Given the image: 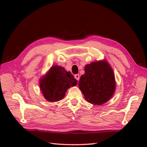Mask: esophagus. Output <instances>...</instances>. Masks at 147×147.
Segmentation results:
<instances>
[{
    "instance_id": "esophagus-1",
    "label": "esophagus",
    "mask_w": 147,
    "mask_h": 147,
    "mask_svg": "<svg viewBox=\"0 0 147 147\" xmlns=\"http://www.w3.org/2000/svg\"><path fill=\"white\" fill-rule=\"evenodd\" d=\"M74 78H75V79L77 80L78 82V81L80 80V74H75V75H74Z\"/></svg>"
}]
</instances>
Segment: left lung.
<instances>
[{
    "instance_id": "1",
    "label": "left lung",
    "mask_w": 147,
    "mask_h": 147,
    "mask_svg": "<svg viewBox=\"0 0 147 147\" xmlns=\"http://www.w3.org/2000/svg\"><path fill=\"white\" fill-rule=\"evenodd\" d=\"M78 85L87 102L104 104L115 92L113 70L105 60L92 62L85 65V74L81 76Z\"/></svg>"
}]
</instances>
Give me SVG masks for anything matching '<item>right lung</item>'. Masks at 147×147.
Here are the masks:
<instances>
[{
    "mask_svg": "<svg viewBox=\"0 0 147 147\" xmlns=\"http://www.w3.org/2000/svg\"><path fill=\"white\" fill-rule=\"evenodd\" d=\"M77 83L70 72L62 67L54 65L40 80V88L47 100L57 102L64 97L69 88L76 86Z\"/></svg>",
    "mask_w": 147,
    "mask_h": 147,
    "instance_id": "right-lung-1",
    "label": "right lung"
}]
</instances>
